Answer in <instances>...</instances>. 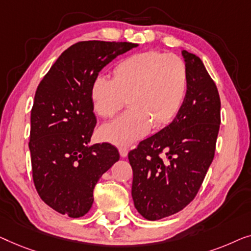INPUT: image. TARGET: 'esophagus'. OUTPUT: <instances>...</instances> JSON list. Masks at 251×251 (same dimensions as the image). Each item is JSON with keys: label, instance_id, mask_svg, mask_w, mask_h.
Instances as JSON below:
<instances>
[{"label": "esophagus", "instance_id": "obj_1", "mask_svg": "<svg viewBox=\"0 0 251 251\" xmlns=\"http://www.w3.org/2000/svg\"><path fill=\"white\" fill-rule=\"evenodd\" d=\"M119 153H121V156L123 158H125V157H127V154H128V149L125 147H121L119 148Z\"/></svg>", "mask_w": 251, "mask_h": 251}]
</instances>
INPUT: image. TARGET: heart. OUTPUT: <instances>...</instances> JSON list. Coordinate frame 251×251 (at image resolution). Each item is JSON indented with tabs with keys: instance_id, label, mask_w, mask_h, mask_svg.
<instances>
[{
	"instance_id": "b5f03b06",
	"label": "heart",
	"mask_w": 251,
	"mask_h": 251,
	"mask_svg": "<svg viewBox=\"0 0 251 251\" xmlns=\"http://www.w3.org/2000/svg\"><path fill=\"white\" fill-rule=\"evenodd\" d=\"M112 75L114 78L95 76L90 98L95 114L102 118H111L128 101L129 109L100 128L102 139L118 146L142 139L151 126L159 129L171 124L188 93V68L175 54L134 53L121 60Z\"/></svg>"
}]
</instances>
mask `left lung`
<instances>
[{
  "label": "left lung",
  "instance_id": "1",
  "mask_svg": "<svg viewBox=\"0 0 251 251\" xmlns=\"http://www.w3.org/2000/svg\"><path fill=\"white\" fill-rule=\"evenodd\" d=\"M182 55L189 84L181 110L128 153L134 206L149 221L178 213L195 199L214 159L220 130L221 99L214 80L199 56L185 50Z\"/></svg>",
  "mask_w": 251,
  "mask_h": 251
}]
</instances>
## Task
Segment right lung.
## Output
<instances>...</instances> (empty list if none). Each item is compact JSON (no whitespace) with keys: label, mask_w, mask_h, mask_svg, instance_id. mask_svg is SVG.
Here are the masks:
<instances>
[{"label":"right lung","mask_w":251,"mask_h":251,"mask_svg":"<svg viewBox=\"0 0 251 251\" xmlns=\"http://www.w3.org/2000/svg\"><path fill=\"white\" fill-rule=\"evenodd\" d=\"M135 47L78 42L62 52L37 87L30 114L33 179L41 199L60 214L84 216L95 184L119 160L110 143L89 144L97 124L90 87L103 67Z\"/></svg>","instance_id":"right-lung-1"}]
</instances>
